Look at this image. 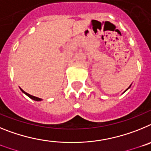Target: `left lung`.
<instances>
[{"mask_svg":"<svg viewBox=\"0 0 151 151\" xmlns=\"http://www.w3.org/2000/svg\"><path fill=\"white\" fill-rule=\"evenodd\" d=\"M130 87H131V85H130V86H129V88H127V89H126V90H125V91H124V92H125V91H127V90H128V89H129V88H130ZM124 92H123V93H124Z\"/></svg>","mask_w":151,"mask_h":151,"instance_id":"1","label":"left lung"}]
</instances>
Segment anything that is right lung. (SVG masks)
<instances>
[{
    "label": "right lung",
    "mask_w": 151,
    "mask_h": 151,
    "mask_svg": "<svg viewBox=\"0 0 151 151\" xmlns=\"http://www.w3.org/2000/svg\"><path fill=\"white\" fill-rule=\"evenodd\" d=\"M20 90L22 91V93H24V94H26V95H27L28 97H30L31 99L34 100V101H42V99H41V98H39V97H35V96L31 95V94H28V93H26V91H24L22 90V89H21V88H20Z\"/></svg>",
    "instance_id": "1"
}]
</instances>
